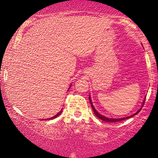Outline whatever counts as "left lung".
Segmentation results:
<instances>
[{
    "instance_id": "obj_1",
    "label": "left lung",
    "mask_w": 158,
    "mask_h": 158,
    "mask_svg": "<svg viewBox=\"0 0 158 158\" xmlns=\"http://www.w3.org/2000/svg\"><path fill=\"white\" fill-rule=\"evenodd\" d=\"M89 100H90V106H91V107H92V109H93V110H94V114H95V115L97 116V117H98V118H99L100 119H102V120H103V121H106V122H118V121H121V120H123V119H128V118H130V117H134V116L135 115H136V114H137L139 113V111H140V110H141V108L140 109H139L138 111H137V113H135V114H134L133 115H131V116H129V117H124V118H120V119H113V118H108V117H105V116H102V115H101L100 114H99L98 113V112L97 111V110H96V109L95 108H94V106H93V103H92V102H91V99H90V97H89ZM144 104V101H143V105ZM143 106H142V107H143Z\"/></svg>"
}]
</instances>
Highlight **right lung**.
<instances>
[{"instance_id":"1","label":"right lung","mask_w":158,"mask_h":158,"mask_svg":"<svg viewBox=\"0 0 158 158\" xmlns=\"http://www.w3.org/2000/svg\"><path fill=\"white\" fill-rule=\"evenodd\" d=\"M61 111H62V110H60V111H59V113H58L57 114H56V115H55V116H54V117H51V118H49V119H54V118H56V117H58V116H59V115H60V114H61ZM45 120H46V119H45Z\"/></svg>"}]
</instances>
